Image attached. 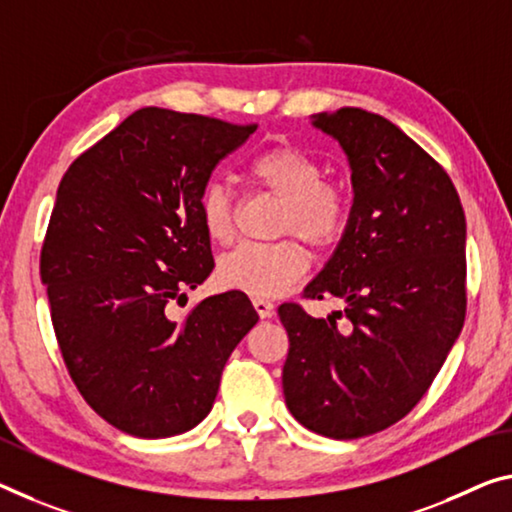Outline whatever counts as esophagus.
Returning a JSON list of instances; mask_svg holds the SVG:
<instances>
[{"label":"esophagus","mask_w":512,"mask_h":512,"mask_svg":"<svg viewBox=\"0 0 512 512\" xmlns=\"http://www.w3.org/2000/svg\"><path fill=\"white\" fill-rule=\"evenodd\" d=\"M254 306H256L258 316H261V318H272L274 316V304H272V300H267V297H254Z\"/></svg>","instance_id":"obj_1"}]
</instances>
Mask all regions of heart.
I'll list each match as a JSON object with an SVG mask.
<instances>
[{
    "label": "heart",
    "mask_w": 512,
    "mask_h": 512,
    "mask_svg": "<svg viewBox=\"0 0 512 512\" xmlns=\"http://www.w3.org/2000/svg\"><path fill=\"white\" fill-rule=\"evenodd\" d=\"M247 178L281 199L277 233L302 238L313 249L343 240L355 215V194L338 178L322 176L316 155L297 146H272L247 162ZM199 217L208 238L229 245L235 235V206L229 185L210 180L199 194ZM309 267V254L295 238L245 242L224 254L217 277L224 286L256 297L286 293Z\"/></svg>",
    "instance_id": "1"
}]
</instances>
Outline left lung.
Returning a JSON list of instances; mask_svg holds the SVG:
<instances>
[{
  "label": "left lung",
  "mask_w": 512,
  "mask_h": 512,
  "mask_svg": "<svg viewBox=\"0 0 512 512\" xmlns=\"http://www.w3.org/2000/svg\"><path fill=\"white\" fill-rule=\"evenodd\" d=\"M313 125L348 153L355 215L302 297L345 309L279 306L283 396L304 428L357 439L414 410L465 325L467 224L442 164L384 116L343 107Z\"/></svg>",
  "instance_id": "8db88e82"
}]
</instances>
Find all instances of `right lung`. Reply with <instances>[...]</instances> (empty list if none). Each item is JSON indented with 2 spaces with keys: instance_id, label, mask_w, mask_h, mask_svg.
I'll return each instance as SVG.
<instances>
[{
  "instance_id": "right-lung-1",
  "label": "right lung",
  "mask_w": 512,
  "mask_h": 512,
  "mask_svg": "<svg viewBox=\"0 0 512 512\" xmlns=\"http://www.w3.org/2000/svg\"><path fill=\"white\" fill-rule=\"evenodd\" d=\"M256 128L144 107L61 178L41 249L52 327L77 391L128 435L194 428L258 322L240 290L171 309L215 267L199 194Z\"/></svg>"
}]
</instances>
